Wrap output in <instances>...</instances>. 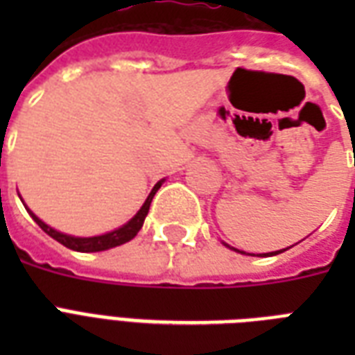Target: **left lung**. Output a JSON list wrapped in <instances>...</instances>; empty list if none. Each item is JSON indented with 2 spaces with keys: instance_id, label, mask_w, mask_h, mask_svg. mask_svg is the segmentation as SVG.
I'll use <instances>...</instances> for the list:
<instances>
[{
  "instance_id": "left-lung-1",
  "label": "left lung",
  "mask_w": 355,
  "mask_h": 355,
  "mask_svg": "<svg viewBox=\"0 0 355 355\" xmlns=\"http://www.w3.org/2000/svg\"><path fill=\"white\" fill-rule=\"evenodd\" d=\"M225 245H227V243H225ZM228 247V245H227ZM293 247V245H291ZM291 247H287V248H291ZM232 248V250H236V252H241V254H245L243 252V250H237V248H234V247H230ZM287 248H282V250H275V252H267V254H259V256H276V254H280V252H284V250H287ZM250 256H258V254H250Z\"/></svg>"
}]
</instances>
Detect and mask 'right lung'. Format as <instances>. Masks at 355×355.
<instances>
[{"label": "right lung", "mask_w": 355, "mask_h": 355, "mask_svg": "<svg viewBox=\"0 0 355 355\" xmlns=\"http://www.w3.org/2000/svg\"><path fill=\"white\" fill-rule=\"evenodd\" d=\"M162 182H164V178H162L160 182L155 184V188L150 189L149 197L145 199L144 206L139 208L138 214L130 219L128 223H125L123 227L116 228V230H112V232H107V234H101V236H92V237H77V236H69V234H64V232H58V230H55V228H51L49 225H46V223L42 221L40 217H36L33 211L27 208V205H25L24 200V206L25 210L29 211V216L35 219V223L38 225V227L44 230V232L47 234V236H51L53 239H57L58 243H62L64 247L71 248V250H77V252H101V250H108V248H114V247H119V245H123V243L130 241L136 234L139 232V228L144 227V221L145 217H147V214H149V208H150V202H153V197H155V193L160 189Z\"/></svg>", "instance_id": "right-lung-1"}]
</instances>
